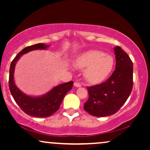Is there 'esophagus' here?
Wrapping results in <instances>:
<instances>
[{"label": "esophagus", "mask_w": 150, "mask_h": 150, "mask_svg": "<svg viewBox=\"0 0 150 150\" xmlns=\"http://www.w3.org/2000/svg\"><path fill=\"white\" fill-rule=\"evenodd\" d=\"M74 85L75 87H81V84H80L79 83H77V82H75V83H74Z\"/></svg>", "instance_id": "1"}]
</instances>
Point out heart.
<instances>
[{"label": "heart", "instance_id": "b5f03b06", "mask_svg": "<svg viewBox=\"0 0 150 150\" xmlns=\"http://www.w3.org/2000/svg\"><path fill=\"white\" fill-rule=\"evenodd\" d=\"M75 65L84 69L85 79L91 83H100L111 72L114 60L111 56L98 50H89L76 59Z\"/></svg>", "mask_w": 150, "mask_h": 150}]
</instances>
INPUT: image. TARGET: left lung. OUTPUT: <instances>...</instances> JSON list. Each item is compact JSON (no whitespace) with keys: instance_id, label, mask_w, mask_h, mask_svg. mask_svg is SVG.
Wrapping results in <instances>:
<instances>
[{"instance_id":"1","label":"left lung","mask_w":150,"mask_h":150,"mask_svg":"<svg viewBox=\"0 0 150 150\" xmlns=\"http://www.w3.org/2000/svg\"><path fill=\"white\" fill-rule=\"evenodd\" d=\"M116 65L112 75L100 85L87 87L89 98L84 109L95 117L113 115L120 109L130 95L133 87V64L120 48H114Z\"/></svg>"}]
</instances>
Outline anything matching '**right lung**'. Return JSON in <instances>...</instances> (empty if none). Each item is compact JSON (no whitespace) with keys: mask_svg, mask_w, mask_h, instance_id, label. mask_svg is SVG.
Instances as JSON below:
<instances>
[{"mask_svg":"<svg viewBox=\"0 0 150 150\" xmlns=\"http://www.w3.org/2000/svg\"><path fill=\"white\" fill-rule=\"evenodd\" d=\"M49 46L37 44L24 48L12 61L9 69V87L14 100L20 108L28 115L36 117H50L59 110L63 98L72 89L73 81H69L54 87L52 90L40 97L28 96L20 91L14 83L13 74L16 63L22 54L34 50H45Z\"/></svg>","mask_w":150,"mask_h":150,"instance_id":"right-lung-1","label":"right lung"}]
</instances>
